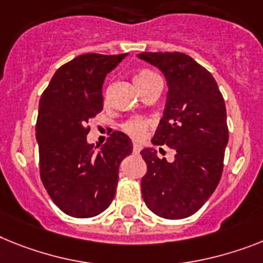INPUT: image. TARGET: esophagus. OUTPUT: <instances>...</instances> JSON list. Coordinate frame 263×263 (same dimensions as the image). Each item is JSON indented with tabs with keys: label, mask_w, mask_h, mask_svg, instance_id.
<instances>
[{
	"label": "esophagus",
	"mask_w": 263,
	"mask_h": 263,
	"mask_svg": "<svg viewBox=\"0 0 263 263\" xmlns=\"http://www.w3.org/2000/svg\"><path fill=\"white\" fill-rule=\"evenodd\" d=\"M140 149H142V147L139 144H134V154H139L140 152Z\"/></svg>",
	"instance_id": "34e87169"
}]
</instances>
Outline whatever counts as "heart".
Masks as SVG:
<instances>
[{
  "instance_id": "obj_1",
  "label": "heart",
  "mask_w": 263,
  "mask_h": 263,
  "mask_svg": "<svg viewBox=\"0 0 263 263\" xmlns=\"http://www.w3.org/2000/svg\"><path fill=\"white\" fill-rule=\"evenodd\" d=\"M158 74L151 72V70H147V69H143L140 70L138 74L135 76V83L136 85H140L143 83H147L148 80L156 77ZM148 121L144 120V119H132V120L127 121L124 124V131L127 132L128 135L131 136L132 139H142L143 136L145 135V132L148 129Z\"/></svg>"
}]
</instances>
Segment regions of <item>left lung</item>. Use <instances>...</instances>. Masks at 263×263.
<instances>
[{
	"label": "left lung",
	"instance_id": "left-lung-1",
	"mask_svg": "<svg viewBox=\"0 0 263 263\" xmlns=\"http://www.w3.org/2000/svg\"><path fill=\"white\" fill-rule=\"evenodd\" d=\"M138 57L158 68L168 87L151 142L175 151L171 163L159 159L154 148L140 151L147 163L143 199L159 217L183 219L199 210L220 180L229 142L226 105L210 72L184 53L143 52Z\"/></svg>",
	"mask_w": 263,
	"mask_h": 263
}]
</instances>
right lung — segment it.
<instances>
[{
    "instance_id": "add662e5",
    "label": "right lung",
    "mask_w": 263,
    "mask_h": 263,
    "mask_svg": "<svg viewBox=\"0 0 263 263\" xmlns=\"http://www.w3.org/2000/svg\"><path fill=\"white\" fill-rule=\"evenodd\" d=\"M125 56H77L56 70L40 99V176L54 204L70 217H96L107 210L120 163L132 154L131 139L120 131L112 132L100 151L87 140L88 123L103 109L105 77Z\"/></svg>"
}]
</instances>
